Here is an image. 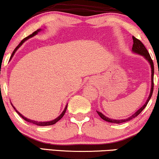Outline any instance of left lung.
Masks as SVG:
<instances>
[{
	"mask_svg": "<svg viewBox=\"0 0 159 159\" xmlns=\"http://www.w3.org/2000/svg\"><path fill=\"white\" fill-rule=\"evenodd\" d=\"M132 39H133V44H132V51H133L134 53L140 54V55L143 56V57H144L147 61H148V62L150 63V66H151V74H151V89H150V95H149L148 98H147V101L144 103V105H143V106H141V107L140 108V109L138 110V111H136V112L134 113L133 115H132V116H130L129 117H127V118H126V119H122V120H115V119L109 118V117H106L104 115H102L101 112H100V111H97V112H98V114L99 115V116L101 117L102 120L107 121V122L114 123V124H121V123L126 122V121H129V120H132V119L135 118V117H137L138 115H139V114L141 113L143 109H144V108L146 107L147 105V103H148L149 100H150L151 97H152V92H153V88H154V83H153L154 65H153V61H152V59H151V57H150V53H149V52L147 51V48H145L144 45H143V43L141 42L140 40H139V39H136L135 37H134V36H132Z\"/></svg>",
	"mask_w": 159,
	"mask_h": 159,
	"instance_id": "8db88e82",
	"label": "left lung"
}]
</instances>
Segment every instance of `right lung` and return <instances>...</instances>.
Here are the masks:
<instances>
[{
    "label": "right lung",
    "mask_w": 159,
    "mask_h": 159,
    "mask_svg": "<svg viewBox=\"0 0 159 159\" xmlns=\"http://www.w3.org/2000/svg\"><path fill=\"white\" fill-rule=\"evenodd\" d=\"M41 30H41V29H39V30H36V31H35V32H34V33H32V34H31V35H29V36L26 37V38H25V39H23V40H22V41H21V42H20V44H18V45L16 47V49H15V50H14V51H13V52H12V56H11L10 59H12V57H13V56H14V54H15V53H16V50H18V48H20V45H21V44H23V43H24V42H25V41H26V40H27V39H28L31 38V37L34 36V35H36V34H37V33H39V32H40ZM11 104H12V103H11ZM12 107H13V108H14V109H15V110H16V112H17V113H18V115H20V117H22V118H23V119H24V120H25L26 121H27V122H29V123H31V124H35V125H37V126H50V125H53V124H56V123H57V122H58V121H59V120H60V119L61 118V117H62L63 116H64V115H65V111H66L67 107H68V104H67V105H66V106H65V109H64V110H63V111H62V112H61V115H59V117H57V118H56V119H54V120H50V121H47V122H39V121H35V120H30V119H28V118H27V117H24V116H23V115H21V114H20V113L19 112V111H17V110L16 109V108H15V107H14V106H13V105H12Z\"/></svg>",
    "instance_id": "add662e5"
}]
</instances>
